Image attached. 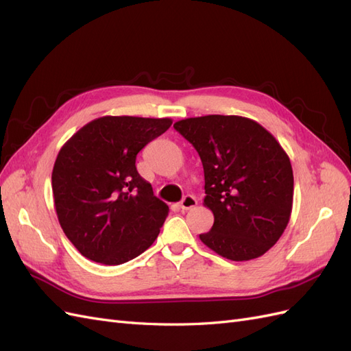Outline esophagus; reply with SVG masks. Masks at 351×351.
<instances>
[{
	"mask_svg": "<svg viewBox=\"0 0 351 351\" xmlns=\"http://www.w3.org/2000/svg\"><path fill=\"white\" fill-rule=\"evenodd\" d=\"M196 205H197V200H196V197L192 196V195H186V196L183 197V200L180 202V208H182L183 210L192 209V208H195Z\"/></svg>",
	"mask_w": 351,
	"mask_h": 351,
	"instance_id": "1",
	"label": "esophagus"
}]
</instances>
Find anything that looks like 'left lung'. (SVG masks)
Segmentation results:
<instances>
[{
    "label": "left lung",
    "mask_w": 351,
    "mask_h": 351,
    "mask_svg": "<svg viewBox=\"0 0 351 351\" xmlns=\"http://www.w3.org/2000/svg\"><path fill=\"white\" fill-rule=\"evenodd\" d=\"M174 129L197 151L205 173L204 205L214 214L204 244L230 261L268 252L289 224L294 178L277 139L250 119L205 115Z\"/></svg>",
    "instance_id": "left-lung-1"
}]
</instances>
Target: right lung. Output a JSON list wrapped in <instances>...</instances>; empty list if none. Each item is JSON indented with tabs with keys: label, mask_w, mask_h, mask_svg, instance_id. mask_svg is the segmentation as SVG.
<instances>
[{
	"label": "right lung",
	"mask_w": 351,
	"mask_h": 351,
	"mask_svg": "<svg viewBox=\"0 0 351 351\" xmlns=\"http://www.w3.org/2000/svg\"><path fill=\"white\" fill-rule=\"evenodd\" d=\"M169 119L101 117L61 147L52 169L60 226L84 258L121 265L159 234L168 206L136 169V156L165 133Z\"/></svg>",
	"instance_id": "1"
}]
</instances>
